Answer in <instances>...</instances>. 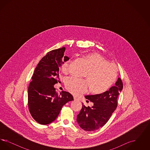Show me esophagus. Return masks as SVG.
<instances>
[{
  "mask_svg": "<svg viewBox=\"0 0 150 150\" xmlns=\"http://www.w3.org/2000/svg\"><path fill=\"white\" fill-rule=\"evenodd\" d=\"M74 100H77V98L76 97H74Z\"/></svg>",
  "mask_w": 150,
  "mask_h": 150,
  "instance_id": "obj_1",
  "label": "esophagus"
}]
</instances>
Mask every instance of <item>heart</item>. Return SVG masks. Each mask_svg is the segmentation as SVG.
<instances>
[{"label":"heart","mask_w":150,"mask_h":150,"mask_svg":"<svg viewBox=\"0 0 150 150\" xmlns=\"http://www.w3.org/2000/svg\"><path fill=\"white\" fill-rule=\"evenodd\" d=\"M85 61L87 70L84 76L86 80L69 78L65 81L66 89L70 93L78 95L85 93L88 90L93 94H100L106 92L114 84L117 76V71L114 64H108L104 57L99 53L94 52L82 56ZM69 61H64L61 66L62 71H67Z\"/></svg>","instance_id":"b5f03b06"}]
</instances>
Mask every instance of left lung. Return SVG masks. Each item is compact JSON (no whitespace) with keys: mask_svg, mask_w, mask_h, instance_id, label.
Returning a JSON list of instances; mask_svg holds the SVG:
<instances>
[{"mask_svg":"<svg viewBox=\"0 0 150 150\" xmlns=\"http://www.w3.org/2000/svg\"><path fill=\"white\" fill-rule=\"evenodd\" d=\"M123 88L121 79L119 78L115 86L100 94L86 96V99L93 103L92 107L83 105L77 116V122L81 128L91 132L102 127L111 116L117 106V98Z\"/></svg>","mask_w":150,"mask_h":150,"instance_id":"obj_1","label":"left lung"}]
</instances>
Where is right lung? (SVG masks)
Wrapping results in <instances>:
<instances>
[{
	"instance_id": "right-lung-1",
	"label": "right lung",
	"mask_w": 150,
	"mask_h": 150,
	"mask_svg": "<svg viewBox=\"0 0 150 150\" xmlns=\"http://www.w3.org/2000/svg\"><path fill=\"white\" fill-rule=\"evenodd\" d=\"M65 48L51 50L39 61L32 76L28 89V106L33 119L42 125L54 121L62 106L74 100L67 92L58 94L54 85L59 82V70L63 62Z\"/></svg>"
}]
</instances>
